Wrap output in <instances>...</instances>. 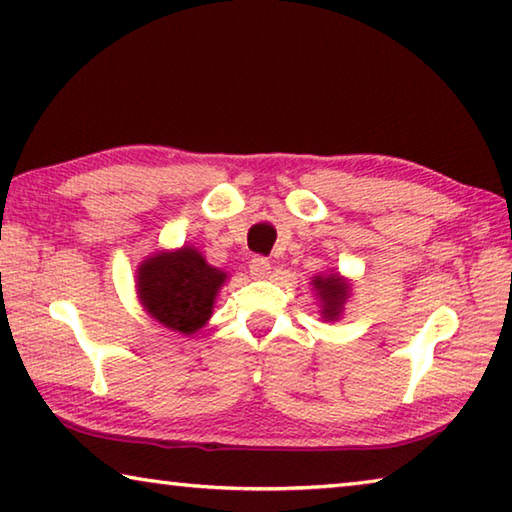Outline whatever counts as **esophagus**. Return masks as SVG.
<instances>
[{
	"instance_id": "1",
	"label": "esophagus",
	"mask_w": 512,
	"mask_h": 512,
	"mask_svg": "<svg viewBox=\"0 0 512 512\" xmlns=\"http://www.w3.org/2000/svg\"><path fill=\"white\" fill-rule=\"evenodd\" d=\"M250 275H253L255 279H266L270 275V262L264 257H253L250 259Z\"/></svg>"
}]
</instances>
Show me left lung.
I'll use <instances>...</instances> for the list:
<instances>
[{"instance_id": "8db88e82", "label": "left lung", "mask_w": 512, "mask_h": 512, "mask_svg": "<svg viewBox=\"0 0 512 512\" xmlns=\"http://www.w3.org/2000/svg\"><path fill=\"white\" fill-rule=\"evenodd\" d=\"M313 290L319 302V315L322 322H337L342 319L350 295H353V284L350 279L330 270V273H319L313 277Z\"/></svg>"}]
</instances>
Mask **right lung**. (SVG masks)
<instances>
[{"label":"right lung","mask_w":512,"mask_h":512,"mask_svg":"<svg viewBox=\"0 0 512 512\" xmlns=\"http://www.w3.org/2000/svg\"><path fill=\"white\" fill-rule=\"evenodd\" d=\"M224 270L210 266L195 246L157 250L135 270L137 299L146 313L168 330L195 335L213 317Z\"/></svg>","instance_id":"right-lung-1"}]
</instances>
